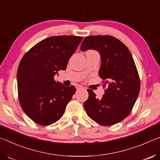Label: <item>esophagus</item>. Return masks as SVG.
Segmentation results:
<instances>
[{"label": "esophagus", "mask_w": 160, "mask_h": 160, "mask_svg": "<svg viewBox=\"0 0 160 160\" xmlns=\"http://www.w3.org/2000/svg\"><path fill=\"white\" fill-rule=\"evenodd\" d=\"M83 87H82V86H77V89H78V90L83 89Z\"/></svg>", "instance_id": "1"}]
</instances>
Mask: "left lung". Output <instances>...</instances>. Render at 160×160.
<instances>
[{
  "label": "left lung",
  "mask_w": 160,
  "mask_h": 160,
  "mask_svg": "<svg viewBox=\"0 0 160 160\" xmlns=\"http://www.w3.org/2000/svg\"><path fill=\"white\" fill-rule=\"evenodd\" d=\"M93 49L101 58L99 77L103 79L105 94L101 99L88 89L84 103L86 113L97 123L110 126L124 120L130 113L140 89L138 72L129 49L118 39L110 35L88 36L81 50Z\"/></svg>",
  "instance_id": "8db88e82"
}]
</instances>
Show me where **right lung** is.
Listing matches in <instances>:
<instances>
[{"instance_id":"add662e5","label":"right lung","mask_w":160,"mask_h":160,"mask_svg":"<svg viewBox=\"0 0 160 160\" xmlns=\"http://www.w3.org/2000/svg\"><path fill=\"white\" fill-rule=\"evenodd\" d=\"M83 39L79 36H53L39 42L22 57L17 73L18 99L30 118L43 126L61 118L74 95V86L56 82L58 71L68 62Z\"/></svg>"}]
</instances>
